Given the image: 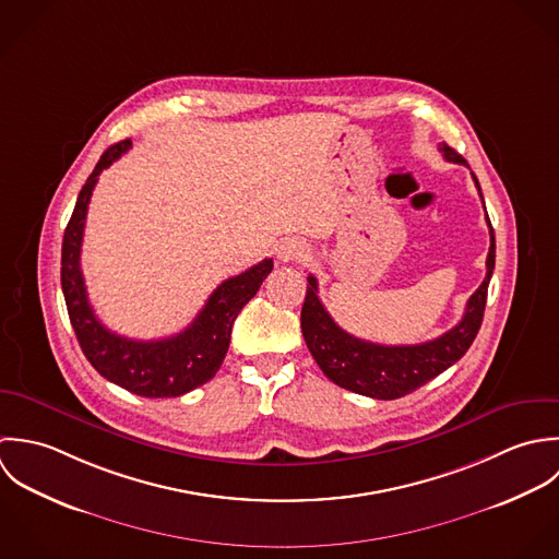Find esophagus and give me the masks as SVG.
Segmentation results:
<instances>
[{
    "label": "esophagus",
    "mask_w": 559,
    "mask_h": 559,
    "mask_svg": "<svg viewBox=\"0 0 559 559\" xmlns=\"http://www.w3.org/2000/svg\"><path fill=\"white\" fill-rule=\"evenodd\" d=\"M276 257H278V261H283V263L305 261V259H309V248H307L302 241H298V239H285V241L278 243Z\"/></svg>",
    "instance_id": "esophagus-1"
}]
</instances>
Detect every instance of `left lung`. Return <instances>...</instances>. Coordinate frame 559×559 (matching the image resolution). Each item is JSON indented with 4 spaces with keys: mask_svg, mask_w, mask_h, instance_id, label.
Wrapping results in <instances>:
<instances>
[{
    "mask_svg": "<svg viewBox=\"0 0 559 559\" xmlns=\"http://www.w3.org/2000/svg\"><path fill=\"white\" fill-rule=\"evenodd\" d=\"M441 153L447 162L464 164V157L447 144L441 146ZM473 181L481 197V188L475 175ZM486 223L490 228L486 276L481 285L475 289V294L468 298L460 324L447 331L445 335L426 343L380 345L345 333L322 305L318 296V278L309 274L300 326L309 352L313 354L316 362L326 373V378L333 380L341 389H347L358 395H367L373 400H397L417 391L419 386L443 373L455 360H460L481 326L488 283L495 270V230L488 221V214Z\"/></svg>",
    "mask_w": 559,
    "mask_h": 559,
    "instance_id": "obj_1",
    "label": "left lung"
}]
</instances>
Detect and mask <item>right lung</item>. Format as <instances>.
<instances>
[{"label":"right lung","mask_w":559,"mask_h":559,"mask_svg":"<svg viewBox=\"0 0 559 559\" xmlns=\"http://www.w3.org/2000/svg\"><path fill=\"white\" fill-rule=\"evenodd\" d=\"M129 146L131 140L112 144L102 155L78 197L62 239V294L73 331L86 358L106 380L140 397H179L216 376L226 356L237 313L259 292L261 283L272 272L274 261L263 259L250 270L224 281L194 322L179 335L138 341L108 331L88 302L80 254L86 212L99 175L127 153Z\"/></svg>","instance_id":"obj_1"}]
</instances>
